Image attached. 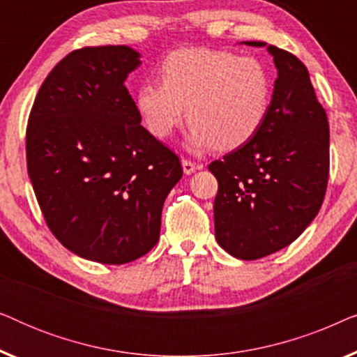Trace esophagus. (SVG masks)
Masks as SVG:
<instances>
[{"mask_svg": "<svg viewBox=\"0 0 357 357\" xmlns=\"http://www.w3.org/2000/svg\"><path fill=\"white\" fill-rule=\"evenodd\" d=\"M182 167H183V172L187 174V175H190V174H193L197 169H199V165L192 162V160L183 159V160H182Z\"/></svg>", "mask_w": 357, "mask_h": 357, "instance_id": "obj_1", "label": "esophagus"}]
</instances>
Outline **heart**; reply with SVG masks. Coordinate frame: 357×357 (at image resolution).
<instances>
[{
    "label": "heart",
    "instance_id": "heart-1",
    "mask_svg": "<svg viewBox=\"0 0 357 357\" xmlns=\"http://www.w3.org/2000/svg\"><path fill=\"white\" fill-rule=\"evenodd\" d=\"M160 79L136 87L135 105L146 130L167 139L182 125L187 107V148L195 154L216 146L232 151L261 128L271 104V77L257 58L209 48L170 53Z\"/></svg>",
    "mask_w": 357,
    "mask_h": 357
}]
</instances>
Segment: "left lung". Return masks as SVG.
<instances>
[{
	"mask_svg": "<svg viewBox=\"0 0 357 357\" xmlns=\"http://www.w3.org/2000/svg\"><path fill=\"white\" fill-rule=\"evenodd\" d=\"M278 70L261 128L241 148L209 164L218 178L214 232L241 260L271 255L296 241L324 203L330 130L309 71L299 58L265 42Z\"/></svg>",
	"mask_w": 357,
	"mask_h": 357,
	"instance_id": "1",
	"label": "left lung"
}]
</instances>
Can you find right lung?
Here are the masks:
<instances>
[{
    "mask_svg": "<svg viewBox=\"0 0 357 357\" xmlns=\"http://www.w3.org/2000/svg\"><path fill=\"white\" fill-rule=\"evenodd\" d=\"M126 45L71 52L38 89L27 125V172L47 226L86 260L123 265L159 241L165 198L182 178L125 79L141 65Z\"/></svg>",
    "mask_w": 357,
    "mask_h": 357,
    "instance_id": "obj_1",
    "label": "right lung"
}]
</instances>
